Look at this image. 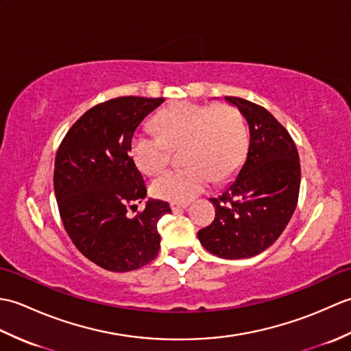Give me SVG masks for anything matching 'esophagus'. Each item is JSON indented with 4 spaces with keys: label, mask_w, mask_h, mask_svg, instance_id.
<instances>
[{
    "label": "esophagus",
    "mask_w": 351,
    "mask_h": 351,
    "mask_svg": "<svg viewBox=\"0 0 351 351\" xmlns=\"http://www.w3.org/2000/svg\"><path fill=\"white\" fill-rule=\"evenodd\" d=\"M187 206H189V204H180V202H171L170 204V208H171V211H173V213H180V211L185 210Z\"/></svg>",
    "instance_id": "esophagus-1"
}]
</instances>
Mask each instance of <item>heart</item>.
I'll list each match as a JSON object with an SVG mask.
<instances>
[{"label":"heart","mask_w":351,"mask_h":351,"mask_svg":"<svg viewBox=\"0 0 351 351\" xmlns=\"http://www.w3.org/2000/svg\"><path fill=\"white\" fill-rule=\"evenodd\" d=\"M156 132H134L130 155L145 175L167 166L170 149H181L187 166L167 170L151 184L161 200L185 204L200 195L215 178L225 181L237 173L247 152V128L243 114L229 104L204 106L178 102L156 114Z\"/></svg>","instance_id":"b5f03b06"}]
</instances>
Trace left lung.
<instances>
[{"label":"left lung","mask_w":351,"mask_h":351,"mask_svg":"<svg viewBox=\"0 0 351 351\" xmlns=\"http://www.w3.org/2000/svg\"><path fill=\"white\" fill-rule=\"evenodd\" d=\"M225 99L249 123L247 158L234 182L210 199L215 217L197 237L219 258H252L270 247L293 217L300 191V160L294 140L270 111L237 96Z\"/></svg>","instance_id":"left-lung-1"}]
</instances>
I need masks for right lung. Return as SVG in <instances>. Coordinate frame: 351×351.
<instances>
[{"instance_id":"add662e5","label":"right lung","mask_w":351,"mask_h":351,"mask_svg":"<svg viewBox=\"0 0 351 351\" xmlns=\"http://www.w3.org/2000/svg\"><path fill=\"white\" fill-rule=\"evenodd\" d=\"M164 98L122 96L95 106L71 126L58 146L54 191L63 226L75 247L108 271H132L158 255L156 223L170 206L149 199L143 211L126 213L146 197L130 141Z\"/></svg>"}]
</instances>
